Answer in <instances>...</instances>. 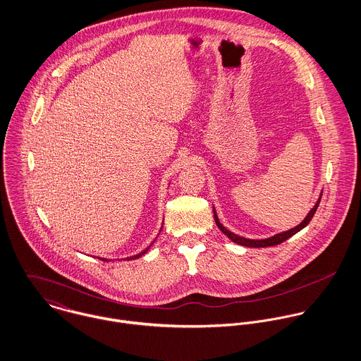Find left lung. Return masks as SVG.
Returning <instances> with one entry per match:
<instances>
[{
    "instance_id": "obj_1",
    "label": "left lung",
    "mask_w": 361,
    "mask_h": 361,
    "mask_svg": "<svg viewBox=\"0 0 361 361\" xmlns=\"http://www.w3.org/2000/svg\"><path fill=\"white\" fill-rule=\"evenodd\" d=\"M321 197H322V194H319V198L317 200V202H315V205L311 208V211L307 214V216L302 219V221L300 223V224H297L295 227H293V228H290V230H286V231H281V233H278V234H275V235H272V237H268V238H261V240H252V238H245V237H241V235H238V234H235V233H233V231H230L228 228H226L221 223H220V220H219V217H217L216 209H215V207H214V216H215V221H216V226L221 230V233L223 234H226L233 243H237V244H240V245H244V247H251V248H261V247H271V245H278V244H281V243H283V241H286L288 238H290L291 235H294L295 233H298L300 230H302L310 221H311V219L314 216V214H315V211H317V208H318V205H319V201H321Z\"/></svg>"
}]
</instances>
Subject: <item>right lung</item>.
Segmentation results:
<instances>
[{
	"instance_id": "right-lung-1",
	"label": "right lung",
	"mask_w": 361,
	"mask_h": 361,
	"mask_svg": "<svg viewBox=\"0 0 361 361\" xmlns=\"http://www.w3.org/2000/svg\"><path fill=\"white\" fill-rule=\"evenodd\" d=\"M161 228H163V226H161ZM161 228H160V231H161ZM160 231H159V233H160ZM153 243H154V240H153ZM153 243H152V244H153ZM152 244H150V245H152ZM150 245H149V247H147L146 250H144V251H141L140 254H137V255H133V257H128V258H126V259H128V261H131V259H138L140 257H142L144 254H146V252H147V250L150 248ZM99 259H104V261H109L107 258H100V257H99Z\"/></svg>"
}]
</instances>
